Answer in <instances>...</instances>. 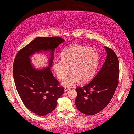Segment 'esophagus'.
<instances>
[{"label":"esophagus","instance_id":"1","mask_svg":"<svg viewBox=\"0 0 134 134\" xmlns=\"http://www.w3.org/2000/svg\"><path fill=\"white\" fill-rule=\"evenodd\" d=\"M69 89H70L69 87H64V91H65V92H66V91H68V90H69Z\"/></svg>","mask_w":134,"mask_h":134}]
</instances>
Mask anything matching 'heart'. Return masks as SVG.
<instances>
[{
	"label": "heart",
	"mask_w": 134,
	"mask_h": 134,
	"mask_svg": "<svg viewBox=\"0 0 134 134\" xmlns=\"http://www.w3.org/2000/svg\"><path fill=\"white\" fill-rule=\"evenodd\" d=\"M98 61V53L94 48L72 44L63 50L61 59L55 61L52 69L60 80H63L70 70L71 73L62 83L63 86L68 87L79 80L82 83L90 81L96 73Z\"/></svg>",
	"instance_id": "obj_1"
}]
</instances>
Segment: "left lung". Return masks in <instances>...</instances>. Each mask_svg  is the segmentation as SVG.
<instances>
[{
  "mask_svg": "<svg viewBox=\"0 0 134 134\" xmlns=\"http://www.w3.org/2000/svg\"><path fill=\"white\" fill-rule=\"evenodd\" d=\"M107 58L102 68L93 80L75 90V105L84 114L94 115L101 111L110 102L119 84V63L115 52L104 46Z\"/></svg>",
  "mask_w": 134,
  "mask_h": 134,
  "instance_id": "1",
  "label": "left lung"
}]
</instances>
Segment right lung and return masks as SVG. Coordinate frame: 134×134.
Segmentation results:
<instances>
[{"label": "right lung", "instance_id": "obj_1", "mask_svg": "<svg viewBox=\"0 0 134 134\" xmlns=\"http://www.w3.org/2000/svg\"><path fill=\"white\" fill-rule=\"evenodd\" d=\"M64 41L60 37H37L20 50L15 57L13 75L18 94L25 106L38 116L53 111L58 99L64 93L63 87L54 78L50 68L55 48ZM42 50L51 51L49 66L36 70L29 56Z\"/></svg>", "mask_w": 134, "mask_h": 134}]
</instances>
